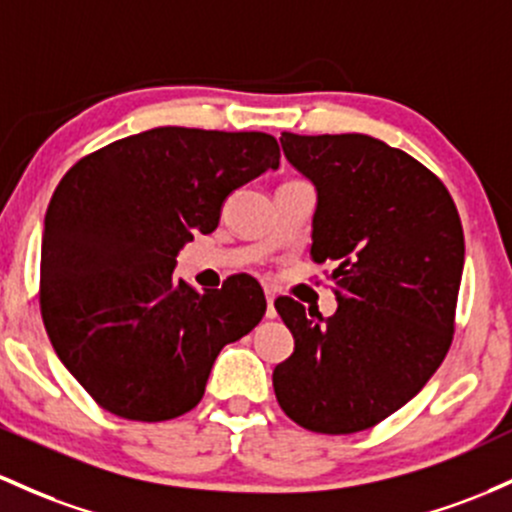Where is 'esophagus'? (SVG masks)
Returning <instances> with one entry per match:
<instances>
[{"instance_id":"obj_1","label":"esophagus","mask_w":512,"mask_h":512,"mask_svg":"<svg viewBox=\"0 0 512 512\" xmlns=\"http://www.w3.org/2000/svg\"><path fill=\"white\" fill-rule=\"evenodd\" d=\"M267 296V318H274L277 316V308H274V294L272 291H265Z\"/></svg>"}]
</instances>
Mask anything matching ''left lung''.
Returning a JSON list of instances; mask_svg holds the SVG:
<instances>
[{
    "label": "left lung",
    "instance_id": "1",
    "mask_svg": "<svg viewBox=\"0 0 512 512\" xmlns=\"http://www.w3.org/2000/svg\"><path fill=\"white\" fill-rule=\"evenodd\" d=\"M284 157L316 187L311 257L338 262V311L323 318L282 296L294 335L274 393L301 428L367 430L406 406L454 333L464 233L445 184L403 150L362 133H282Z\"/></svg>",
    "mask_w": 512,
    "mask_h": 512
}]
</instances>
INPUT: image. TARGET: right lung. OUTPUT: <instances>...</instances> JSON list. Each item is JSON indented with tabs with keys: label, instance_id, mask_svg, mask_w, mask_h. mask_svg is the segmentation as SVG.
I'll use <instances>...</instances> for the list:
<instances>
[{
	"label": "right lung",
	"instance_id": "right-lung-1",
	"mask_svg": "<svg viewBox=\"0 0 512 512\" xmlns=\"http://www.w3.org/2000/svg\"><path fill=\"white\" fill-rule=\"evenodd\" d=\"M279 167L267 133L162 126L82 157L60 179L41 243V313L65 369L109 413L143 423L201 401L218 352L267 311L235 274L204 294L174 279L223 201Z\"/></svg>",
	"mask_w": 512,
	"mask_h": 512
}]
</instances>
